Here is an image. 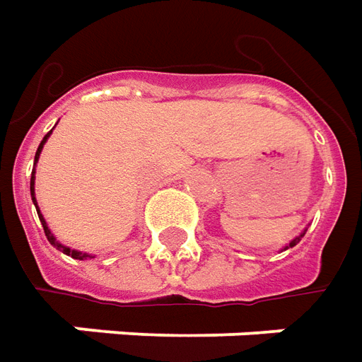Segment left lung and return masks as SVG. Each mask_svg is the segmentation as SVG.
I'll return each instance as SVG.
<instances>
[{
    "label": "left lung",
    "mask_w": 362,
    "mask_h": 362,
    "mask_svg": "<svg viewBox=\"0 0 362 362\" xmlns=\"http://www.w3.org/2000/svg\"><path fill=\"white\" fill-rule=\"evenodd\" d=\"M304 234H306V232H304ZM304 234H302V235H304ZM302 235H298V238H294V240H292V242L288 243V247H294V245H296V243L300 242V238H302Z\"/></svg>",
    "instance_id": "1"
}]
</instances>
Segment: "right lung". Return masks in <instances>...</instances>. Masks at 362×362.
I'll use <instances>...</instances> for the list:
<instances>
[{"instance_id": "add662e5", "label": "right lung", "mask_w": 362, "mask_h": 362, "mask_svg": "<svg viewBox=\"0 0 362 362\" xmlns=\"http://www.w3.org/2000/svg\"><path fill=\"white\" fill-rule=\"evenodd\" d=\"M48 136H50V132L42 138V142H40V146H38L37 153H35V163L38 161V156H40V152H42V146H45V142L48 140ZM30 194H33V202H35V206H37V201H35V169H33V177H30ZM37 212H38V218H40V222H42V228H45V234L46 238H48V242L52 243L56 250H60L62 253H66V255H71L74 259H87L91 257V255H87V253H81V251H76V250H70V247H66V245H62V243L56 242V238L52 235V232L48 230V226H46L45 218H42V214H40V210H38L37 206Z\"/></svg>"}]
</instances>
